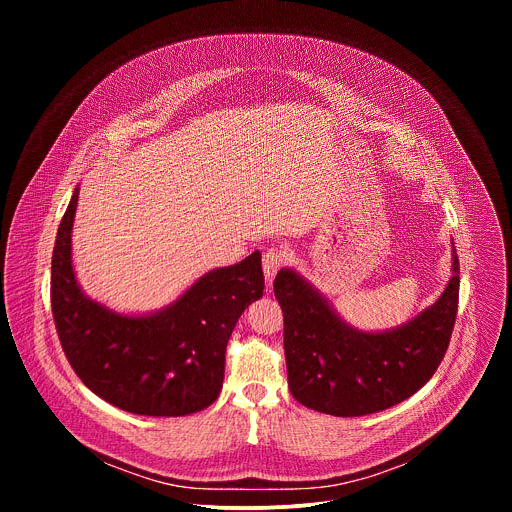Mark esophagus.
I'll use <instances>...</instances> for the list:
<instances>
[{
  "mask_svg": "<svg viewBox=\"0 0 512 512\" xmlns=\"http://www.w3.org/2000/svg\"><path fill=\"white\" fill-rule=\"evenodd\" d=\"M285 259H287V253H285L283 249H277V247L267 249V251L263 253V273H265V279H267L269 283H271V279L275 277V273L283 267Z\"/></svg>",
  "mask_w": 512,
  "mask_h": 512,
  "instance_id": "1",
  "label": "esophagus"
}]
</instances>
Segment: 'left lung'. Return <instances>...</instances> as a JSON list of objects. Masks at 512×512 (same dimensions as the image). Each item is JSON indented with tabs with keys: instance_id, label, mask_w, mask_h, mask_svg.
Masks as SVG:
<instances>
[{
	"instance_id": "1",
	"label": "left lung",
	"mask_w": 512,
	"mask_h": 512,
	"mask_svg": "<svg viewBox=\"0 0 512 512\" xmlns=\"http://www.w3.org/2000/svg\"><path fill=\"white\" fill-rule=\"evenodd\" d=\"M433 306L387 332L348 326L298 271L281 269L273 281L283 312L287 385L302 405L360 417L389 409L417 393L448 350L460 294V261Z\"/></svg>"
}]
</instances>
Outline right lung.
Instances as JSON below:
<instances>
[{
	"instance_id": "right-lung-1",
	"label": "right lung",
	"mask_w": 512,
	"mask_h": 512,
	"mask_svg": "<svg viewBox=\"0 0 512 512\" xmlns=\"http://www.w3.org/2000/svg\"><path fill=\"white\" fill-rule=\"evenodd\" d=\"M79 186L62 216L50 302L62 350L79 379L107 403L137 415L180 417L216 401L227 342L247 306L263 296L261 253L204 273L170 306L117 314L83 294L70 257Z\"/></svg>"
}]
</instances>
